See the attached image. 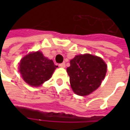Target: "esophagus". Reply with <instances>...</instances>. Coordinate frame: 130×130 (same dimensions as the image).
I'll return each instance as SVG.
<instances>
[{
  "instance_id": "obj_1",
  "label": "esophagus",
  "mask_w": 130,
  "mask_h": 130,
  "mask_svg": "<svg viewBox=\"0 0 130 130\" xmlns=\"http://www.w3.org/2000/svg\"><path fill=\"white\" fill-rule=\"evenodd\" d=\"M59 67L61 68H65L66 65H65V63H60V64H59Z\"/></svg>"
}]
</instances>
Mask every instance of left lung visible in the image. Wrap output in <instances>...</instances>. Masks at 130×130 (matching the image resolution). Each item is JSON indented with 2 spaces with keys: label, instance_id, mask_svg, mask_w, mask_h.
<instances>
[{
  "label": "left lung",
  "instance_id": "1",
  "mask_svg": "<svg viewBox=\"0 0 130 130\" xmlns=\"http://www.w3.org/2000/svg\"><path fill=\"white\" fill-rule=\"evenodd\" d=\"M106 71L107 65L101 58L88 53L76 56L67 69L73 91L81 96L87 95L98 89Z\"/></svg>",
  "mask_w": 130,
  "mask_h": 130
}]
</instances>
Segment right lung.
<instances>
[{
  "label": "right lung",
  "instance_id": "add662e5",
  "mask_svg": "<svg viewBox=\"0 0 130 130\" xmlns=\"http://www.w3.org/2000/svg\"><path fill=\"white\" fill-rule=\"evenodd\" d=\"M57 67L42 52L36 51L29 53L21 59L19 69L25 83L32 87H39L51 77Z\"/></svg>",
  "mask_w": 130,
  "mask_h": 130
}]
</instances>
